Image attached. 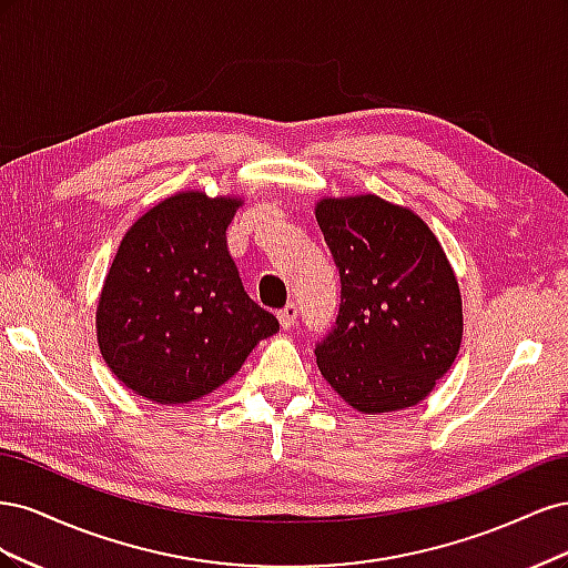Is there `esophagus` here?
Instances as JSON below:
<instances>
[{
	"label": "esophagus",
	"instance_id": "obj_1",
	"mask_svg": "<svg viewBox=\"0 0 568 568\" xmlns=\"http://www.w3.org/2000/svg\"><path fill=\"white\" fill-rule=\"evenodd\" d=\"M280 317V324L284 326V329H288V326H294V322L298 320V305L296 303H286L282 311L277 313Z\"/></svg>",
	"mask_w": 568,
	"mask_h": 568
}]
</instances>
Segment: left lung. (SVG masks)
Wrapping results in <instances>:
<instances>
[{"label": "left lung", "mask_w": 568, "mask_h": 568, "mask_svg": "<svg viewBox=\"0 0 568 568\" xmlns=\"http://www.w3.org/2000/svg\"><path fill=\"white\" fill-rule=\"evenodd\" d=\"M317 222L341 277L336 324L315 346L322 376L359 412L417 405L462 343L459 286L438 239L372 194L320 201Z\"/></svg>", "instance_id": "1"}]
</instances>
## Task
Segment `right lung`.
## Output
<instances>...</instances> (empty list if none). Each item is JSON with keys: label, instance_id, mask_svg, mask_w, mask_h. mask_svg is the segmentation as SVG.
Here are the masks:
<instances>
[{"label": "right lung", "instance_id": "right-lung-1", "mask_svg": "<svg viewBox=\"0 0 568 568\" xmlns=\"http://www.w3.org/2000/svg\"><path fill=\"white\" fill-rule=\"evenodd\" d=\"M242 201L170 196L120 242L97 311L109 369L161 405L199 400L242 369L280 322L242 284L227 227Z\"/></svg>", "mask_w": 568, "mask_h": 568}]
</instances>
